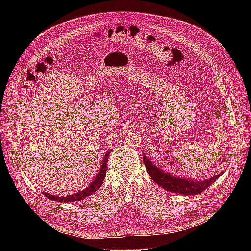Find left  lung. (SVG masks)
<instances>
[{
	"label": "left lung",
	"instance_id": "left-lung-1",
	"mask_svg": "<svg viewBox=\"0 0 251 251\" xmlns=\"http://www.w3.org/2000/svg\"><path fill=\"white\" fill-rule=\"evenodd\" d=\"M143 161H144L148 174L157 185H159L161 188L165 189L168 192L185 196L201 194L205 189H207L212 183L216 182L224 174V172H222L212 177L206 178L204 181L202 180L201 182H196L190 180V178L178 177L172 176L169 173H166L165 171L157 167L154 163H152L146 156H143Z\"/></svg>",
	"mask_w": 251,
	"mask_h": 251
}]
</instances>
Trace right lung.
<instances>
[{
    "instance_id": "add662e5",
    "label": "right lung",
    "mask_w": 251,
    "mask_h": 251,
    "mask_svg": "<svg viewBox=\"0 0 251 251\" xmlns=\"http://www.w3.org/2000/svg\"><path fill=\"white\" fill-rule=\"evenodd\" d=\"M109 154L110 151H108L106 153L104 159H103V163L101 165V168L99 169V173L96 175L94 180L91 182V184L84 190L75 193V194H71L65 197H57V196H53L51 194H48V193H43L45 194L46 197H48L50 200L53 201H57V202H71V201H78L80 200H83L85 198H87L88 196L92 195L94 192H96L102 185V183L105 180V176H106V171H107V160L109 158Z\"/></svg>"
}]
</instances>
